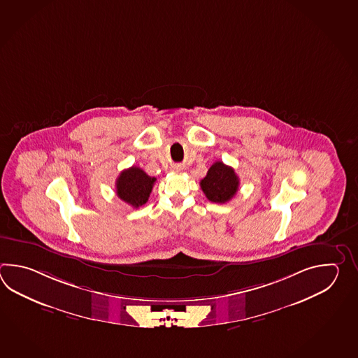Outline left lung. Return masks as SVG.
<instances>
[{
	"instance_id": "obj_1",
	"label": "left lung",
	"mask_w": 358,
	"mask_h": 358,
	"mask_svg": "<svg viewBox=\"0 0 358 358\" xmlns=\"http://www.w3.org/2000/svg\"><path fill=\"white\" fill-rule=\"evenodd\" d=\"M199 184L208 201L213 203H225L236 196L239 188V178L234 169L216 161Z\"/></svg>"
}]
</instances>
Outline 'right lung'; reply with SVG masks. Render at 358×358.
<instances>
[{
    "label": "right lung",
    "instance_id": "right-lung-1",
    "mask_svg": "<svg viewBox=\"0 0 358 358\" xmlns=\"http://www.w3.org/2000/svg\"><path fill=\"white\" fill-rule=\"evenodd\" d=\"M156 178L147 176L137 166L122 170L116 179V194L125 203L138 208L145 205L152 192Z\"/></svg>",
    "mask_w": 358,
    "mask_h": 358
}]
</instances>
